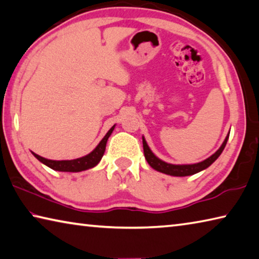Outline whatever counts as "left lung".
Returning <instances> with one entry per match:
<instances>
[{
    "mask_svg": "<svg viewBox=\"0 0 259 259\" xmlns=\"http://www.w3.org/2000/svg\"><path fill=\"white\" fill-rule=\"evenodd\" d=\"M230 137V133L227 134L226 138L224 142H223L222 146L218 148V150L213 153L211 156H209L208 159L199 162V163H193V164H171L168 163V162L162 161L159 159L154 153L151 151L150 146L147 145L145 137L143 136V147H144V154H145V159L148 162L153 169H155L156 171H160L162 174L170 175V176H176V177H185V176H191V175L198 174L202 170L207 169L208 166L211 165L214 161L218 159V156L222 154V152L224 151L226 146L227 139Z\"/></svg>",
    "mask_w": 259,
    "mask_h": 259,
    "instance_id": "obj_1",
    "label": "left lung"
}]
</instances>
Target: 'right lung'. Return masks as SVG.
Here are the masks:
<instances>
[{
	"label": "right lung",
	"mask_w": 259,
	"mask_h": 259,
	"mask_svg": "<svg viewBox=\"0 0 259 259\" xmlns=\"http://www.w3.org/2000/svg\"><path fill=\"white\" fill-rule=\"evenodd\" d=\"M114 128H115V124H114L111 129L108 130V133L104 136V138L100 140L99 144L96 146L93 152H90L89 154H87L82 157H78V159L74 160H49L46 159V157H42L40 155L35 154L32 152V154L36 157V159L42 162L43 164L49 166L52 170H56V171H63V172H80L83 170H88L94 168V166L99 163V161L102 160V157L105 153V148H106V143L108 140V137L112 135Z\"/></svg>",
	"instance_id": "right-lung-1"
}]
</instances>
